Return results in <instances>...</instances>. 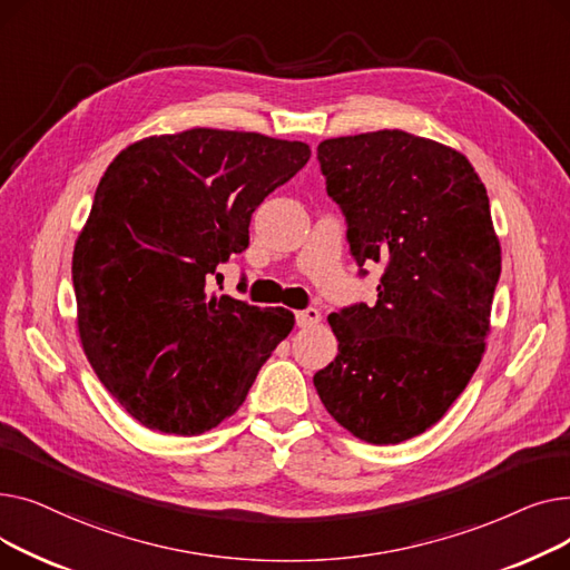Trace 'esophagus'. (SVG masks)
<instances>
[{"label": "esophagus", "instance_id": "obj_1", "mask_svg": "<svg viewBox=\"0 0 570 570\" xmlns=\"http://www.w3.org/2000/svg\"><path fill=\"white\" fill-rule=\"evenodd\" d=\"M321 321V312L309 307V309H303V312H295V325L297 327H312Z\"/></svg>", "mask_w": 570, "mask_h": 570}]
</instances>
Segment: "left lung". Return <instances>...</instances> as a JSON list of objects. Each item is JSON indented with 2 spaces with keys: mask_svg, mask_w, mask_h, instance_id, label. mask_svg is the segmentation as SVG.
<instances>
[{
  "mask_svg": "<svg viewBox=\"0 0 570 570\" xmlns=\"http://www.w3.org/2000/svg\"><path fill=\"white\" fill-rule=\"evenodd\" d=\"M361 275L385 263L376 305L327 316L340 342L316 393L353 436L387 445L439 423L481 365L501 247L490 198L453 147L400 129L318 145Z\"/></svg>",
  "mask_w": 570,
  "mask_h": 570,
  "instance_id": "8db88e82",
  "label": "left lung"
}]
</instances>
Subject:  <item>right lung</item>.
Wrapping results in <instances>:
<instances>
[{
	"label": "right lung",
	"mask_w": 570,
	"mask_h": 570,
	"mask_svg": "<svg viewBox=\"0 0 570 570\" xmlns=\"http://www.w3.org/2000/svg\"><path fill=\"white\" fill-rule=\"evenodd\" d=\"M309 157L301 140L189 129L142 138L106 168L73 249L78 335L147 430L217 428L293 331L288 309L209 295V282L249 247L263 198Z\"/></svg>",
	"instance_id": "obj_1"
}]
</instances>
